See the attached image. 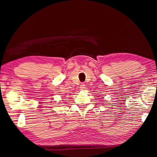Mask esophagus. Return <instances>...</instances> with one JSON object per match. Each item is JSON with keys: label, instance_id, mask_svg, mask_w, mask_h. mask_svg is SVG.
<instances>
[{"label": "esophagus", "instance_id": "34e87169", "mask_svg": "<svg viewBox=\"0 0 157 157\" xmlns=\"http://www.w3.org/2000/svg\"><path fill=\"white\" fill-rule=\"evenodd\" d=\"M79 88H80V90L85 89V88H86V86H85V84L84 83H82L81 85H80V87H79Z\"/></svg>", "mask_w": 157, "mask_h": 157}]
</instances>
